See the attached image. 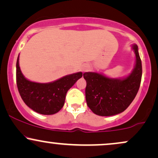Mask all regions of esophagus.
Wrapping results in <instances>:
<instances>
[{
  "instance_id": "1",
  "label": "esophagus",
  "mask_w": 158,
  "mask_h": 158,
  "mask_svg": "<svg viewBox=\"0 0 158 158\" xmlns=\"http://www.w3.org/2000/svg\"><path fill=\"white\" fill-rule=\"evenodd\" d=\"M88 68H89V67L88 66H84V67H82V70L83 71H86V70H88Z\"/></svg>"
}]
</instances>
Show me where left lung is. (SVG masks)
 Segmentation results:
<instances>
[{
    "label": "left lung",
    "mask_w": 158,
    "mask_h": 158,
    "mask_svg": "<svg viewBox=\"0 0 158 158\" xmlns=\"http://www.w3.org/2000/svg\"><path fill=\"white\" fill-rule=\"evenodd\" d=\"M136 64L129 76L123 79H110L100 73L86 72L85 98L88 106L99 116L118 114L130 106L139 88L142 78V62L138 47L133 45Z\"/></svg>",
    "instance_id": "8db88e82"
}]
</instances>
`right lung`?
Listing matches in <instances>:
<instances>
[{
    "instance_id": "1",
    "label": "right lung",
    "mask_w": 158,
    "mask_h": 158,
    "mask_svg": "<svg viewBox=\"0 0 158 158\" xmlns=\"http://www.w3.org/2000/svg\"><path fill=\"white\" fill-rule=\"evenodd\" d=\"M19 57L16 63V82L23 101L29 108L44 115L54 114L64 104L68 90L82 77V73L65 76L50 83L30 81L23 76L19 67Z\"/></svg>"
}]
</instances>
